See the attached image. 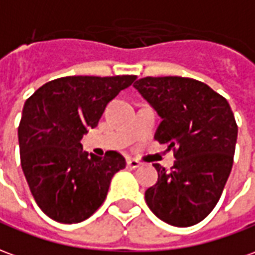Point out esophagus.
<instances>
[{"label":"esophagus","instance_id":"1","mask_svg":"<svg viewBox=\"0 0 255 255\" xmlns=\"http://www.w3.org/2000/svg\"><path fill=\"white\" fill-rule=\"evenodd\" d=\"M127 165L129 168H138L140 165V163L138 160H135V158H127Z\"/></svg>","mask_w":255,"mask_h":255}]
</instances>
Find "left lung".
<instances>
[{
  "label": "left lung",
  "mask_w": 255,
  "mask_h": 255,
  "mask_svg": "<svg viewBox=\"0 0 255 255\" xmlns=\"http://www.w3.org/2000/svg\"><path fill=\"white\" fill-rule=\"evenodd\" d=\"M133 87L163 119L154 138L168 143L175 164L146 190L153 214L174 227H192L220 200L233 164L238 124L225 98L195 78H139Z\"/></svg>",
  "instance_id": "8db88e82"
}]
</instances>
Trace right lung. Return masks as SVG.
Here are the masks:
<instances>
[{
  "label": "right lung",
  "mask_w": 255,
  "mask_h": 255,
  "mask_svg": "<svg viewBox=\"0 0 255 255\" xmlns=\"http://www.w3.org/2000/svg\"><path fill=\"white\" fill-rule=\"evenodd\" d=\"M136 76H69L52 80L28 98L17 135L30 192L44 214L62 224L90 218L102 206L110 181L126 167L115 150L88 158L80 140L98 126L106 105Z\"/></svg>",
  "instance_id": "add662e5"
}]
</instances>
